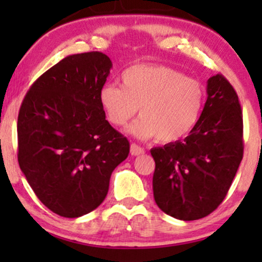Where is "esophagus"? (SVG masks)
<instances>
[{"instance_id":"34e87169","label":"esophagus","mask_w":262,"mask_h":262,"mask_svg":"<svg viewBox=\"0 0 262 262\" xmlns=\"http://www.w3.org/2000/svg\"><path fill=\"white\" fill-rule=\"evenodd\" d=\"M144 152H145V150L141 148V146L137 145V144L133 143V144H132V145H130V154L133 155V156L141 155V154H144Z\"/></svg>"}]
</instances>
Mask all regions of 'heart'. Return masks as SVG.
<instances>
[{
    "mask_svg": "<svg viewBox=\"0 0 262 262\" xmlns=\"http://www.w3.org/2000/svg\"><path fill=\"white\" fill-rule=\"evenodd\" d=\"M206 89L197 79L165 65L139 64L122 74V86L101 89L100 103L114 127H124L139 110L128 132L140 139L156 138L175 143L186 138L200 122Z\"/></svg>",
    "mask_w": 262,
    "mask_h": 262,
    "instance_id": "obj_1",
    "label": "heart"
}]
</instances>
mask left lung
I'll return each instance as SVG.
<instances>
[{"label":"left lung","mask_w":262,"mask_h":262,"mask_svg":"<svg viewBox=\"0 0 262 262\" xmlns=\"http://www.w3.org/2000/svg\"><path fill=\"white\" fill-rule=\"evenodd\" d=\"M200 122L183 140L150 150L152 191L162 212L181 221L210 214L223 202L244 154L239 98L223 75L209 77Z\"/></svg>","instance_id":"8db88e82"}]
</instances>
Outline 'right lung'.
I'll return each instance as SVG.
<instances>
[{"instance_id":"1","label":"right lung","mask_w":262,"mask_h":262,"mask_svg":"<svg viewBox=\"0 0 262 262\" xmlns=\"http://www.w3.org/2000/svg\"><path fill=\"white\" fill-rule=\"evenodd\" d=\"M112 68L106 54L69 55L39 76L20 104L18 164L41 203L65 218L97 208L129 141L106 119L101 89Z\"/></svg>"}]
</instances>
